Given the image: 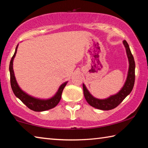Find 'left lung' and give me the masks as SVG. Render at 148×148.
<instances>
[{
	"label": "left lung",
	"instance_id": "left-lung-1",
	"mask_svg": "<svg viewBox=\"0 0 148 148\" xmlns=\"http://www.w3.org/2000/svg\"><path fill=\"white\" fill-rule=\"evenodd\" d=\"M123 43L126 49V52H127V58L129 60V67L127 80L119 92L106 99H98L94 98L89 92L84 84H83L84 98L87 102L93 108L101 110H111L112 109H114L119 105L126 97L131 92L133 87H134L135 81V62L134 57H133L127 41L124 40Z\"/></svg>",
	"mask_w": 148,
	"mask_h": 148
}]
</instances>
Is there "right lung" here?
Masks as SVG:
<instances>
[{
	"label": "right lung",
	"mask_w": 148,
	"mask_h": 148,
	"mask_svg": "<svg viewBox=\"0 0 148 148\" xmlns=\"http://www.w3.org/2000/svg\"><path fill=\"white\" fill-rule=\"evenodd\" d=\"M18 47V45H17L15 52H14V54L13 55L12 58L9 65L10 74V84L14 94H15V96L17 98H18L19 100L25 104L27 107L33 111H44L56 107L58 104V103L60 102V100H61L63 90H64L65 86H66L67 81L65 82V83L61 84L59 87V88H58L57 92L56 93L54 96H52L50 98L39 99L29 95L28 94H27L25 92L21 90L20 87L19 86L18 84L16 81L15 75H14L13 69V62L14 58L16 56Z\"/></svg>",
	"instance_id": "obj_1"
}]
</instances>
